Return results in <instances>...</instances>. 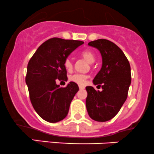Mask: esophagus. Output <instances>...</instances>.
I'll return each mask as SVG.
<instances>
[{"label":"esophagus","instance_id":"1","mask_svg":"<svg viewBox=\"0 0 154 154\" xmlns=\"http://www.w3.org/2000/svg\"><path fill=\"white\" fill-rule=\"evenodd\" d=\"M79 89H80V90H84V89H85V88L84 86H82V85H79Z\"/></svg>","mask_w":154,"mask_h":154}]
</instances>
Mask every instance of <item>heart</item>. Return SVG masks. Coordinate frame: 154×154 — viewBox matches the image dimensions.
Returning <instances> with one entry per match:
<instances>
[{"instance_id":"1","label":"heart","mask_w":154,"mask_h":154,"mask_svg":"<svg viewBox=\"0 0 154 154\" xmlns=\"http://www.w3.org/2000/svg\"><path fill=\"white\" fill-rule=\"evenodd\" d=\"M81 55L89 63H93L95 61V55L90 50H85L81 53ZM64 66L67 70H70L72 67V63L70 58H66L64 61ZM88 75L85 74L75 73L69 76V80L80 85H85L86 83Z\"/></svg>"}]
</instances>
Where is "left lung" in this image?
Segmentation results:
<instances>
[{
	"label": "left lung",
	"instance_id": "left-lung-1",
	"mask_svg": "<svg viewBox=\"0 0 154 154\" xmlns=\"http://www.w3.org/2000/svg\"><path fill=\"white\" fill-rule=\"evenodd\" d=\"M88 45L98 49L101 55L102 66L93 82L101 85L102 90L86 87L87 110L92 119L107 122L118 113L126 101L131 83V66L122 50L112 42L98 39Z\"/></svg>",
	"mask_w": 154,
	"mask_h": 154
}]
</instances>
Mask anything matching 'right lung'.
Listing matches in <instances>:
<instances>
[{"mask_svg":"<svg viewBox=\"0 0 154 154\" xmlns=\"http://www.w3.org/2000/svg\"><path fill=\"white\" fill-rule=\"evenodd\" d=\"M81 41L53 38L38 48L27 65L26 84L30 101L36 112L51 123L61 121L79 88L70 82L66 88L56 85V79L67 81L64 61L83 44Z\"/></svg>","mask_w":154,"mask_h":154,"instance_id":"add662e5","label":"right lung"}]
</instances>
